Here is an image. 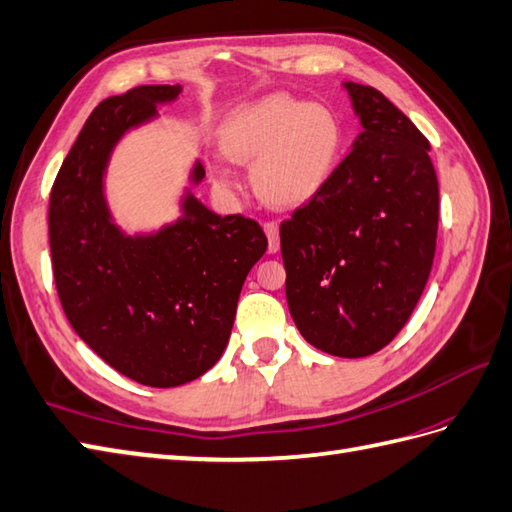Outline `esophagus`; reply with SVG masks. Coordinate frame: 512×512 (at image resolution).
Wrapping results in <instances>:
<instances>
[{
	"instance_id": "esophagus-1",
	"label": "esophagus",
	"mask_w": 512,
	"mask_h": 512,
	"mask_svg": "<svg viewBox=\"0 0 512 512\" xmlns=\"http://www.w3.org/2000/svg\"><path fill=\"white\" fill-rule=\"evenodd\" d=\"M265 234L269 239V252L276 254L280 249V234H278V223L276 221H265Z\"/></svg>"
}]
</instances>
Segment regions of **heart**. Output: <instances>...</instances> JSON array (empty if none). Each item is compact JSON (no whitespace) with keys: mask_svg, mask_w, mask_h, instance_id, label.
<instances>
[{"mask_svg":"<svg viewBox=\"0 0 512 512\" xmlns=\"http://www.w3.org/2000/svg\"><path fill=\"white\" fill-rule=\"evenodd\" d=\"M339 143V126L326 108L280 93L236 110L221 130L223 154L254 165V189L273 208L310 202L328 178ZM215 180L223 189L236 186L228 167H219Z\"/></svg>","mask_w":512,"mask_h":512,"instance_id":"heart-1","label":"heart"}]
</instances>
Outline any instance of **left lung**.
I'll return each mask as SVG.
<instances>
[{
  "instance_id": "1",
  "label": "left lung",
  "mask_w": 512,
  "mask_h": 512,
  "mask_svg": "<svg viewBox=\"0 0 512 512\" xmlns=\"http://www.w3.org/2000/svg\"><path fill=\"white\" fill-rule=\"evenodd\" d=\"M363 132L280 226L286 302L317 350L363 358L404 328L428 282L439 182L430 143L373 86L345 82Z\"/></svg>"
}]
</instances>
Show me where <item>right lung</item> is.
I'll use <instances>...</instances> for the list:
<instances>
[{
    "label": "right lung",
    "instance_id": "1",
    "mask_svg": "<svg viewBox=\"0 0 512 512\" xmlns=\"http://www.w3.org/2000/svg\"><path fill=\"white\" fill-rule=\"evenodd\" d=\"M180 91L147 84L104 99L49 195L54 280L71 328L112 369L156 389L191 382L221 358L243 282L267 249L254 219L219 217L191 191L182 217L156 234L126 236L112 223L104 197L112 147ZM191 180H204L202 162Z\"/></svg>",
    "mask_w": 512,
    "mask_h": 512
}]
</instances>
